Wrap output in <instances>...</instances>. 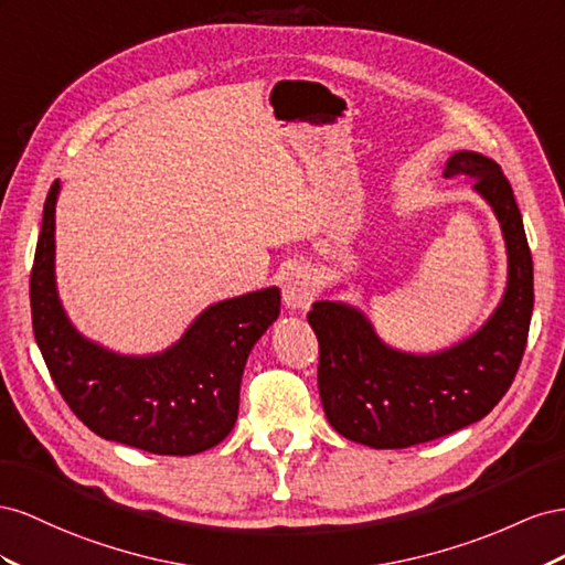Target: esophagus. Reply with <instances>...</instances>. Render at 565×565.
I'll list each match as a JSON object with an SVG mask.
<instances>
[{
  "label": "esophagus",
  "instance_id": "34e87169",
  "mask_svg": "<svg viewBox=\"0 0 565 565\" xmlns=\"http://www.w3.org/2000/svg\"><path fill=\"white\" fill-rule=\"evenodd\" d=\"M317 296V277L310 267H296L284 279V302L291 310H308Z\"/></svg>",
  "mask_w": 565,
  "mask_h": 565
}]
</instances>
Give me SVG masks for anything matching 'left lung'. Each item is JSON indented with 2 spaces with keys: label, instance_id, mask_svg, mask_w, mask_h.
<instances>
[{
  "label": "left lung",
  "instance_id": "1",
  "mask_svg": "<svg viewBox=\"0 0 565 565\" xmlns=\"http://www.w3.org/2000/svg\"><path fill=\"white\" fill-rule=\"evenodd\" d=\"M447 174L473 177L502 227L509 277L497 310L473 335L428 354L391 348L362 310L317 300L308 315L319 341V397L343 438L374 449L438 440L488 416L519 372L533 317V255L513 189L492 158L457 151Z\"/></svg>",
  "mask_w": 565,
  "mask_h": 565
}]
</instances>
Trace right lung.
I'll return each mask as SVG.
<instances>
[{
    "label": "right lung",
    "instance_id": "add662e5",
    "mask_svg": "<svg viewBox=\"0 0 565 565\" xmlns=\"http://www.w3.org/2000/svg\"><path fill=\"white\" fill-rule=\"evenodd\" d=\"M46 193L30 271L32 331L73 414L104 440L151 455L189 457L215 447L238 416L241 376L253 345L277 321V286L205 308L180 341L156 354H120L79 333L56 291V199Z\"/></svg>",
    "mask_w": 565,
    "mask_h": 565
}]
</instances>
